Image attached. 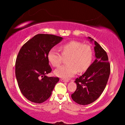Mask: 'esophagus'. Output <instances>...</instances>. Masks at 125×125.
<instances>
[{
	"label": "esophagus",
	"instance_id": "1",
	"mask_svg": "<svg viewBox=\"0 0 125 125\" xmlns=\"http://www.w3.org/2000/svg\"><path fill=\"white\" fill-rule=\"evenodd\" d=\"M60 80H61V81H62V82H66V83H68V80L64 79V78H61Z\"/></svg>",
	"mask_w": 125,
	"mask_h": 125
}]
</instances>
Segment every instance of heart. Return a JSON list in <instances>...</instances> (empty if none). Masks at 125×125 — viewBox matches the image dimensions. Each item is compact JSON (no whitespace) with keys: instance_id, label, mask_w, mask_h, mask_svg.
I'll return each mask as SVG.
<instances>
[{"instance_id":"b5f03b06","label":"heart","mask_w":125,"mask_h":125,"mask_svg":"<svg viewBox=\"0 0 125 125\" xmlns=\"http://www.w3.org/2000/svg\"><path fill=\"white\" fill-rule=\"evenodd\" d=\"M63 56H68L67 64L61 66L54 71V74L60 77H72L77 72H85L91 64L93 60V51L90 46L83 45L77 41H71L60 47ZM48 60L54 67H58L62 62V56L55 48H52L48 53Z\"/></svg>"}]
</instances>
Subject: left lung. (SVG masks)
I'll list each match as a JSON object with an SVG mask.
<instances>
[{
    "label": "left lung",
    "instance_id": "left-lung-1",
    "mask_svg": "<svg viewBox=\"0 0 125 125\" xmlns=\"http://www.w3.org/2000/svg\"><path fill=\"white\" fill-rule=\"evenodd\" d=\"M91 42H94L95 59L86 71L77 78L74 82L77 89L71 95L74 102L86 105L94 102L104 92L110 73V65L106 52L98 42L88 37Z\"/></svg>",
    "mask_w": 125,
    "mask_h": 125
}]
</instances>
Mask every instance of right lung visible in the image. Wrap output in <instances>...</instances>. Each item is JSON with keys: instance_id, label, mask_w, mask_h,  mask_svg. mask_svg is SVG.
Wrapping results in <instances>:
<instances>
[{"instance_id": "add662e5", "label": "right lung", "mask_w": 125, "mask_h": 125, "mask_svg": "<svg viewBox=\"0 0 125 125\" xmlns=\"http://www.w3.org/2000/svg\"><path fill=\"white\" fill-rule=\"evenodd\" d=\"M62 37L49 34H38L20 49L15 64V74L23 95L30 101L41 104L52 94L58 77H48L52 71L48 53Z\"/></svg>"}]
</instances>
